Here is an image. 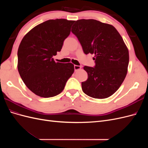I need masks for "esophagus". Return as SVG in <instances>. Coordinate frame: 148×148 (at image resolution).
<instances>
[{"instance_id": "esophagus-1", "label": "esophagus", "mask_w": 148, "mask_h": 148, "mask_svg": "<svg viewBox=\"0 0 148 148\" xmlns=\"http://www.w3.org/2000/svg\"><path fill=\"white\" fill-rule=\"evenodd\" d=\"M74 69H75V71H77L78 70H80L82 69V66H79V65H74Z\"/></svg>"}]
</instances>
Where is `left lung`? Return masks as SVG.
<instances>
[{
  "instance_id": "left-lung-1",
  "label": "left lung",
  "mask_w": 148,
  "mask_h": 148,
  "mask_svg": "<svg viewBox=\"0 0 148 148\" xmlns=\"http://www.w3.org/2000/svg\"><path fill=\"white\" fill-rule=\"evenodd\" d=\"M71 28L85 54L94 53L95 66H84L86 81L82 90L96 99H104L117 91L126 77L129 63L128 48L112 25L93 19L76 21Z\"/></svg>"
}]
</instances>
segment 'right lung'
Here are the masks:
<instances>
[{
    "label": "right lung",
    "mask_w": 148,
    "mask_h": 148,
    "mask_svg": "<svg viewBox=\"0 0 148 148\" xmlns=\"http://www.w3.org/2000/svg\"><path fill=\"white\" fill-rule=\"evenodd\" d=\"M75 21L49 20L36 26L22 39L18 50V70L27 88L42 97L57 96L74 72L71 63L56 62Z\"/></svg>",
    "instance_id": "obj_1"
}]
</instances>
